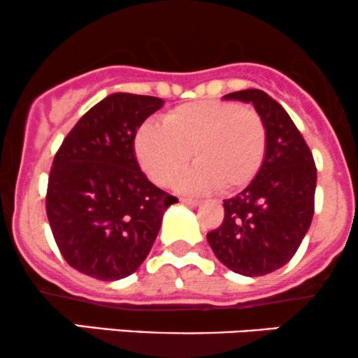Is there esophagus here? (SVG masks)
<instances>
[{
    "instance_id": "34e87169",
    "label": "esophagus",
    "mask_w": 358,
    "mask_h": 358,
    "mask_svg": "<svg viewBox=\"0 0 358 358\" xmlns=\"http://www.w3.org/2000/svg\"><path fill=\"white\" fill-rule=\"evenodd\" d=\"M180 201H182L184 204H187V206H198V204H201L199 199H191V198H180Z\"/></svg>"
}]
</instances>
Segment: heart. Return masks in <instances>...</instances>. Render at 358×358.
<instances>
[{
    "instance_id": "1",
    "label": "heart",
    "mask_w": 358,
    "mask_h": 358,
    "mask_svg": "<svg viewBox=\"0 0 358 358\" xmlns=\"http://www.w3.org/2000/svg\"><path fill=\"white\" fill-rule=\"evenodd\" d=\"M135 154L148 178L169 186L191 159L196 162L179 179L187 192L218 186L231 192L250 184L266 159L267 128L262 116L236 103L203 99L172 108L164 127L143 123L134 140Z\"/></svg>"
}]
</instances>
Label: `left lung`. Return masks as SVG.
<instances>
[{"label":"left lung","mask_w":358,"mask_h":358,"mask_svg":"<svg viewBox=\"0 0 358 358\" xmlns=\"http://www.w3.org/2000/svg\"><path fill=\"white\" fill-rule=\"evenodd\" d=\"M223 98L254 104L266 123L267 148L255 179L223 201V223L208 233V243L236 274L266 275L294 257L311 224L316 166L291 116L267 92L245 90Z\"/></svg>","instance_id":"left-lung-1"}]
</instances>
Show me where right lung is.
<instances>
[{
	"mask_svg": "<svg viewBox=\"0 0 358 358\" xmlns=\"http://www.w3.org/2000/svg\"><path fill=\"white\" fill-rule=\"evenodd\" d=\"M155 96L115 92L64 138L47 186V218L66 262L99 280L134 274L147 259L164 211L178 198L140 171L134 140L162 108Z\"/></svg>",
	"mask_w": 358,
	"mask_h": 358,
	"instance_id": "1",
	"label": "right lung"
}]
</instances>
